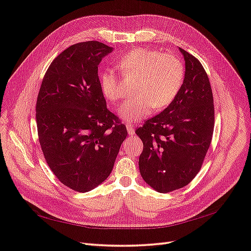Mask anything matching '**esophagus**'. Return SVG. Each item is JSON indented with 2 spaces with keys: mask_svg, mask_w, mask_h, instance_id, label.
Instances as JSON below:
<instances>
[{
  "mask_svg": "<svg viewBox=\"0 0 251 251\" xmlns=\"http://www.w3.org/2000/svg\"><path fill=\"white\" fill-rule=\"evenodd\" d=\"M126 131H127L128 134H130V135H134L135 134V128L133 127V126L131 124H126Z\"/></svg>",
  "mask_w": 251,
  "mask_h": 251,
  "instance_id": "1",
  "label": "esophagus"
}]
</instances>
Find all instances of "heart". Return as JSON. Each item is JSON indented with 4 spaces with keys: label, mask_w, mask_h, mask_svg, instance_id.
<instances>
[{
    "label": "heart",
    "mask_w": 251,
    "mask_h": 251,
    "mask_svg": "<svg viewBox=\"0 0 251 251\" xmlns=\"http://www.w3.org/2000/svg\"><path fill=\"white\" fill-rule=\"evenodd\" d=\"M118 63L126 76L137 77L134 87L137 95L118 110L120 118L128 124L146 118L154 107L165 109L177 96L184 82V65L171 53L137 49L125 55ZM100 86L104 96L114 102L124 97L120 78L112 70L100 74Z\"/></svg>",
    "instance_id": "b5f03b06"
}]
</instances>
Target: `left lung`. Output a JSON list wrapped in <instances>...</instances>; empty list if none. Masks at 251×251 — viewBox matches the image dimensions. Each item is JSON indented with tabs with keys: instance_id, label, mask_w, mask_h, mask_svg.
Masks as SVG:
<instances>
[{
	"instance_id": "obj_1",
	"label": "left lung",
	"mask_w": 251,
	"mask_h": 251,
	"mask_svg": "<svg viewBox=\"0 0 251 251\" xmlns=\"http://www.w3.org/2000/svg\"><path fill=\"white\" fill-rule=\"evenodd\" d=\"M185 77L177 96L136 133L144 144L141 177L155 191L187 186L199 173L211 144L214 105L209 78L200 61L179 47Z\"/></svg>"
}]
</instances>
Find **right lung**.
Returning a JSON list of instances; mask_svg holds the SVG:
<instances>
[{
    "label": "right lung",
    "instance_id": "obj_1",
    "mask_svg": "<svg viewBox=\"0 0 251 251\" xmlns=\"http://www.w3.org/2000/svg\"><path fill=\"white\" fill-rule=\"evenodd\" d=\"M113 47L74 44L50 63L40 87L36 119L50 170L66 187L89 192L109 177L127 131L106 109L98 65Z\"/></svg>",
    "mask_w": 251,
    "mask_h": 251
}]
</instances>
